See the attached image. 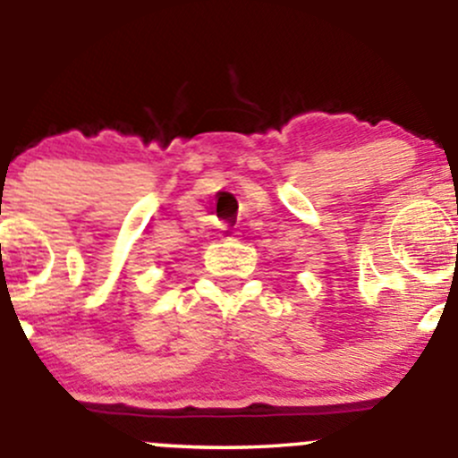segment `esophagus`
<instances>
[{
    "label": "esophagus",
    "instance_id": "esophagus-1",
    "mask_svg": "<svg viewBox=\"0 0 458 458\" xmlns=\"http://www.w3.org/2000/svg\"><path fill=\"white\" fill-rule=\"evenodd\" d=\"M234 234H237V233H234V230H230L228 225H221V237H224V239H233Z\"/></svg>",
    "mask_w": 458,
    "mask_h": 458
}]
</instances>
